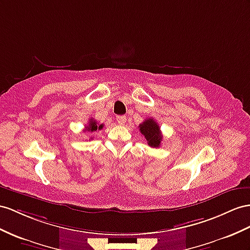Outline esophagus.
Wrapping results in <instances>:
<instances>
[{
  "label": "esophagus",
  "mask_w": 250,
  "mask_h": 250,
  "mask_svg": "<svg viewBox=\"0 0 250 250\" xmlns=\"http://www.w3.org/2000/svg\"><path fill=\"white\" fill-rule=\"evenodd\" d=\"M116 120L119 125H125V123L126 121V117L125 116V115H121V116L116 117Z\"/></svg>",
  "instance_id": "obj_1"
}]
</instances>
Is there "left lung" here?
<instances>
[{
	"label": "left lung",
	"instance_id": "obj_1",
	"mask_svg": "<svg viewBox=\"0 0 250 250\" xmlns=\"http://www.w3.org/2000/svg\"><path fill=\"white\" fill-rule=\"evenodd\" d=\"M139 131L145 136L148 145L152 148H158L163 140L162 132L159 125L153 118L146 119L142 125H139Z\"/></svg>",
	"mask_w": 250,
	"mask_h": 250
}]
</instances>
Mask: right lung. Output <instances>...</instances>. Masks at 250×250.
<instances>
[{"mask_svg":"<svg viewBox=\"0 0 250 250\" xmlns=\"http://www.w3.org/2000/svg\"><path fill=\"white\" fill-rule=\"evenodd\" d=\"M102 127H104V125H98L97 121L94 120L93 118L89 119V123L87 124V125L85 126L84 131H87V132H95L97 130H101Z\"/></svg>","mask_w":250,"mask_h":250,"instance_id":"obj_1","label":"right lung"}]
</instances>
